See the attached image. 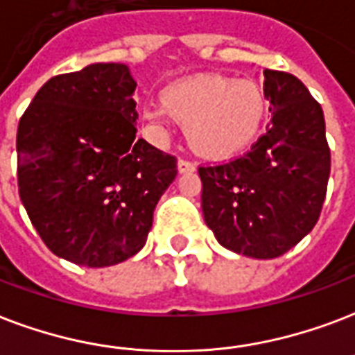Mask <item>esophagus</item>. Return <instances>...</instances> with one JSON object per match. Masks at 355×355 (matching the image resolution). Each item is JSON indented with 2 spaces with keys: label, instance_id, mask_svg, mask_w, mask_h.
I'll use <instances>...</instances> for the list:
<instances>
[{
  "label": "esophagus",
  "instance_id": "1",
  "mask_svg": "<svg viewBox=\"0 0 355 355\" xmlns=\"http://www.w3.org/2000/svg\"><path fill=\"white\" fill-rule=\"evenodd\" d=\"M177 169L180 175H184V173H193L197 167H196V164H191V162H188V159H178Z\"/></svg>",
  "mask_w": 355,
  "mask_h": 355
}]
</instances>
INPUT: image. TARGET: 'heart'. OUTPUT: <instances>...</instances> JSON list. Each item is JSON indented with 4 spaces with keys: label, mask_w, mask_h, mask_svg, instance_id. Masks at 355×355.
<instances>
[{
    "label": "heart",
    "mask_w": 355,
    "mask_h": 355,
    "mask_svg": "<svg viewBox=\"0 0 355 355\" xmlns=\"http://www.w3.org/2000/svg\"><path fill=\"white\" fill-rule=\"evenodd\" d=\"M159 105H148L141 119L164 134L167 117L186 130L189 147L205 158L223 159L242 153L266 121L268 100L253 80L197 76L175 81L159 93Z\"/></svg>",
    "instance_id": "b5f03b06"
}]
</instances>
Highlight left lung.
Returning a JSON list of instances; mask_svg holds the SVG:
<instances>
[{
  "mask_svg": "<svg viewBox=\"0 0 355 355\" xmlns=\"http://www.w3.org/2000/svg\"><path fill=\"white\" fill-rule=\"evenodd\" d=\"M264 94L272 119L250 153L199 167L205 223L251 259L281 257L313 231L331 169L324 112L304 83L266 69Z\"/></svg>",
  "mask_w": 355,
  "mask_h": 355,
  "instance_id": "left-lung-1",
  "label": "left lung"
}]
</instances>
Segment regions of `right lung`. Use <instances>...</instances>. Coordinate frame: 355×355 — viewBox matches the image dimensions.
Returning a JSON list of instances; mask_svg holds the SVG:
<instances>
[{
    "mask_svg": "<svg viewBox=\"0 0 355 355\" xmlns=\"http://www.w3.org/2000/svg\"><path fill=\"white\" fill-rule=\"evenodd\" d=\"M123 63L53 76L21 115L18 191L53 255L104 268L147 242L177 159L135 139L134 91Z\"/></svg>",
    "mask_w": 355,
    "mask_h": 355,
    "instance_id": "1",
    "label": "right lung"
}]
</instances>
